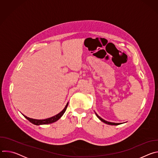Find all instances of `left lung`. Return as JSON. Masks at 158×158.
Returning <instances> with one entry per match:
<instances>
[{"instance_id": "left-lung-1", "label": "left lung", "mask_w": 158, "mask_h": 158, "mask_svg": "<svg viewBox=\"0 0 158 158\" xmlns=\"http://www.w3.org/2000/svg\"><path fill=\"white\" fill-rule=\"evenodd\" d=\"M96 116H97V117L101 121H102L103 123H106V124H109V125H119V124H120L121 123H110V122H108V121H105V120H104L103 119H102L101 118H100L96 113Z\"/></svg>"}]
</instances>
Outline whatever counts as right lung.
Instances as JSON below:
<instances>
[{"label": "right lung", "instance_id": "1", "mask_svg": "<svg viewBox=\"0 0 158 158\" xmlns=\"http://www.w3.org/2000/svg\"><path fill=\"white\" fill-rule=\"evenodd\" d=\"M67 106H68V102H67V104H66L65 107H64V109L60 112H59V113L53 117H51L50 118H48V119H31V118H29L26 116H24L23 114V116L27 119L29 120L31 123L35 124V125H42V124H51V123H53L56 121H57V120H59L62 116V115L64 114V112H65L66 110V109L67 107Z\"/></svg>", "mask_w": 158, "mask_h": 158}]
</instances>
